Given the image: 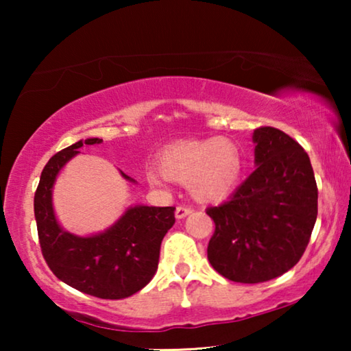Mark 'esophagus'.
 Listing matches in <instances>:
<instances>
[{
	"label": "esophagus",
	"instance_id": "esophagus-1",
	"mask_svg": "<svg viewBox=\"0 0 351 351\" xmlns=\"http://www.w3.org/2000/svg\"><path fill=\"white\" fill-rule=\"evenodd\" d=\"M191 213H193V209L189 208V206H177L176 217L177 219H184V217H186V215L191 214Z\"/></svg>",
	"mask_w": 351,
	"mask_h": 351
}]
</instances>
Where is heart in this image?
I'll return each mask as SVG.
<instances>
[{
  "instance_id": "1",
  "label": "heart",
  "mask_w": 351,
  "mask_h": 351,
  "mask_svg": "<svg viewBox=\"0 0 351 351\" xmlns=\"http://www.w3.org/2000/svg\"><path fill=\"white\" fill-rule=\"evenodd\" d=\"M160 167L148 172L155 184H190L198 199L219 201L227 198L241 180L243 155L237 143L225 137L179 142L161 152Z\"/></svg>"
}]
</instances>
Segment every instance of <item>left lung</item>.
I'll return each mask as SVG.
<instances>
[{"mask_svg": "<svg viewBox=\"0 0 351 351\" xmlns=\"http://www.w3.org/2000/svg\"><path fill=\"white\" fill-rule=\"evenodd\" d=\"M256 171L227 203L208 208L215 232L208 258L234 282L256 285L291 270L308 246L318 186L306 152L280 129L254 131Z\"/></svg>", "mask_w": 351, "mask_h": 351, "instance_id": "left-lung-1", "label": "left lung"}]
</instances>
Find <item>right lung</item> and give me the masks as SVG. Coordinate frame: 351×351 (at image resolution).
<instances>
[{
  "label": "right lung",
  "instance_id": "obj_1",
  "mask_svg": "<svg viewBox=\"0 0 351 351\" xmlns=\"http://www.w3.org/2000/svg\"><path fill=\"white\" fill-rule=\"evenodd\" d=\"M100 142L97 137L80 141L47 161L35 193V219L43 257L60 281L84 294L118 300L136 294L156 273L161 241L176 222V208L134 206L102 233L78 237L65 232L52 208V186L78 148Z\"/></svg>",
  "mask_w": 351,
  "mask_h": 351
}]
</instances>
